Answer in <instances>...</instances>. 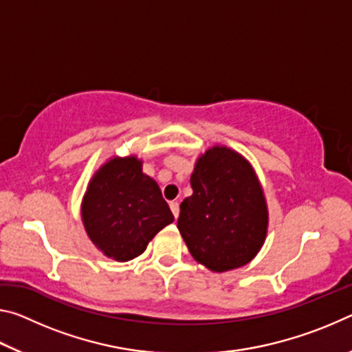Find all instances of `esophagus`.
I'll return each instance as SVG.
<instances>
[{
    "label": "esophagus",
    "instance_id": "obj_1",
    "mask_svg": "<svg viewBox=\"0 0 352 352\" xmlns=\"http://www.w3.org/2000/svg\"><path fill=\"white\" fill-rule=\"evenodd\" d=\"M169 206H170L172 214H174V217L177 219L178 214H180V205H178V201H170Z\"/></svg>",
    "mask_w": 352,
    "mask_h": 352
}]
</instances>
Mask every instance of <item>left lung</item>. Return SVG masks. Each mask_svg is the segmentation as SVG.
Listing matches in <instances>:
<instances>
[{"mask_svg":"<svg viewBox=\"0 0 352 352\" xmlns=\"http://www.w3.org/2000/svg\"><path fill=\"white\" fill-rule=\"evenodd\" d=\"M190 188L177 226L192 258L217 273L248 264L264 245L269 226L252 164L233 148L214 146L199 157Z\"/></svg>","mask_w":352,"mask_h":352,"instance_id":"1","label":"left lung"}]
</instances>
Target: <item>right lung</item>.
<instances>
[{"label": "right lung", "mask_w": 352, "mask_h": 352, "mask_svg": "<svg viewBox=\"0 0 352 352\" xmlns=\"http://www.w3.org/2000/svg\"><path fill=\"white\" fill-rule=\"evenodd\" d=\"M82 222L91 242L109 258L126 262L144 253L147 243L174 216L162 189L136 157H113L88 183Z\"/></svg>", "instance_id": "add662e5"}]
</instances>
